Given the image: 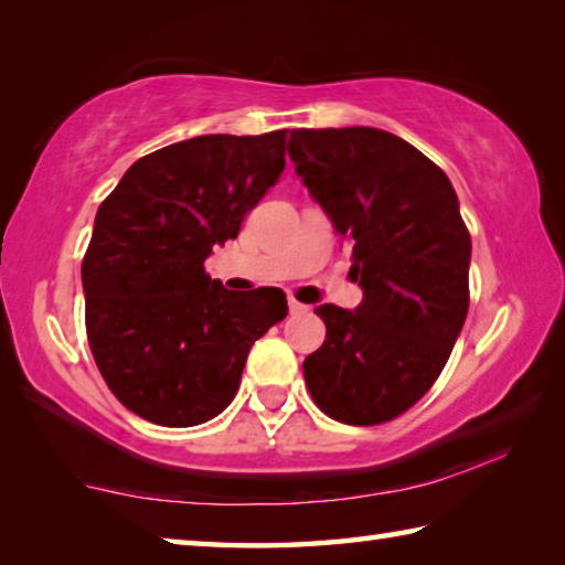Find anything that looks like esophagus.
Masks as SVG:
<instances>
[{
  "mask_svg": "<svg viewBox=\"0 0 565 565\" xmlns=\"http://www.w3.org/2000/svg\"><path fill=\"white\" fill-rule=\"evenodd\" d=\"M289 311H291V313H301V311H306V306L299 303L296 299H289Z\"/></svg>",
  "mask_w": 565,
  "mask_h": 565,
  "instance_id": "34e87169",
  "label": "esophagus"
}]
</instances>
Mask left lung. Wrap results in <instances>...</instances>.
I'll return each mask as SVG.
<instances>
[{"label": "left lung", "instance_id": "left-lung-1", "mask_svg": "<svg viewBox=\"0 0 565 565\" xmlns=\"http://www.w3.org/2000/svg\"><path fill=\"white\" fill-rule=\"evenodd\" d=\"M289 157L351 246L356 309L321 303L323 347L303 376L323 414L351 426L396 418L434 386L468 311L471 236L451 181L396 134L294 129Z\"/></svg>", "mask_w": 565, "mask_h": 565}]
</instances>
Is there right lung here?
Instances as JSON below:
<instances>
[{
  "label": "right lung",
  "instance_id": "right-lung-1",
  "mask_svg": "<svg viewBox=\"0 0 565 565\" xmlns=\"http://www.w3.org/2000/svg\"><path fill=\"white\" fill-rule=\"evenodd\" d=\"M284 154L286 129L177 141L134 161L99 206L82 262L89 347L111 394L151 424L222 414L254 341L289 313L281 289L228 291L204 271Z\"/></svg>",
  "mask_w": 565,
  "mask_h": 565
}]
</instances>
